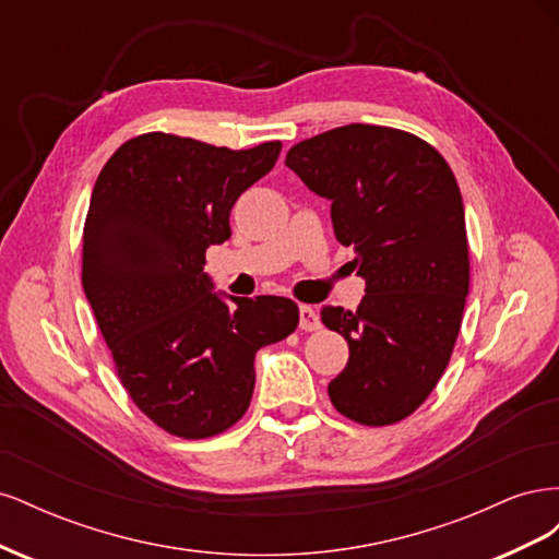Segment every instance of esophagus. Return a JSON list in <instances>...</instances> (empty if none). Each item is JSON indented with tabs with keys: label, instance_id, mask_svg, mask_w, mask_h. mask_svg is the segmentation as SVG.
<instances>
[{
	"label": "esophagus",
	"instance_id": "1",
	"mask_svg": "<svg viewBox=\"0 0 559 559\" xmlns=\"http://www.w3.org/2000/svg\"><path fill=\"white\" fill-rule=\"evenodd\" d=\"M298 326L302 331H317L321 326L319 314L310 306H300L298 308Z\"/></svg>",
	"mask_w": 559,
	"mask_h": 559
}]
</instances>
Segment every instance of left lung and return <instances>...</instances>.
<instances>
[{
    "label": "left lung",
    "mask_w": 559,
    "mask_h": 559,
    "mask_svg": "<svg viewBox=\"0 0 559 559\" xmlns=\"http://www.w3.org/2000/svg\"><path fill=\"white\" fill-rule=\"evenodd\" d=\"M284 163L331 200L335 238L354 247L366 280L357 310H321L349 345L331 403L359 425H394L433 392L460 335L468 296L460 186L431 144L368 123L302 140Z\"/></svg>",
    "instance_id": "8db88e82"
}]
</instances>
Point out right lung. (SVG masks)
I'll return each mask as SVG.
<instances>
[{
    "label": "right lung",
    "mask_w": 559,
    "mask_h": 559,
    "mask_svg": "<svg viewBox=\"0 0 559 559\" xmlns=\"http://www.w3.org/2000/svg\"><path fill=\"white\" fill-rule=\"evenodd\" d=\"M280 142L233 151L146 132L99 173L83 226V292L134 405L167 433L230 429L257 382L253 357L298 326L289 298L214 294L205 251L230 238V210L265 177Z\"/></svg>",
    "instance_id": "obj_1"
}]
</instances>
